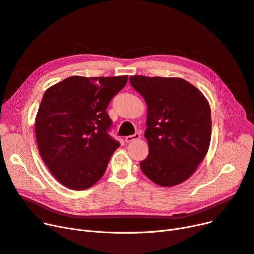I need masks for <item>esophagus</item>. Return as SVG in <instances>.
Wrapping results in <instances>:
<instances>
[{"mask_svg":"<svg viewBox=\"0 0 254 254\" xmlns=\"http://www.w3.org/2000/svg\"><path fill=\"white\" fill-rule=\"evenodd\" d=\"M140 135L139 133H135L133 135H128L125 137V141L126 143H130V141H133V140H136V139H139Z\"/></svg>","mask_w":254,"mask_h":254,"instance_id":"obj_1","label":"esophagus"}]
</instances>
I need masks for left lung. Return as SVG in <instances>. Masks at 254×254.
I'll return each instance as SVG.
<instances>
[{
	"instance_id": "obj_1",
	"label": "left lung",
	"mask_w": 254,
	"mask_h": 254,
	"mask_svg": "<svg viewBox=\"0 0 254 254\" xmlns=\"http://www.w3.org/2000/svg\"><path fill=\"white\" fill-rule=\"evenodd\" d=\"M129 80L147 104L149 154L140 161V169L159 187L180 185L207 154L211 137L208 101L182 78L136 75Z\"/></svg>"
}]
</instances>
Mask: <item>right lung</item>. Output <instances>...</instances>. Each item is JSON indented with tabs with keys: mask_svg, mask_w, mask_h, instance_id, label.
I'll return each instance as SVG.
<instances>
[{
	"mask_svg": "<svg viewBox=\"0 0 254 254\" xmlns=\"http://www.w3.org/2000/svg\"><path fill=\"white\" fill-rule=\"evenodd\" d=\"M128 76H72L50 86L35 117L39 154L63 186L76 190L93 187L104 175L120 147L107 130L106 108Z\"/></svg>",
	"mask_w": 254,
	"mask_h": 254,
	"instance_id": "obj_1",
	"label": "right lung"
}]
</instances>
